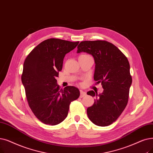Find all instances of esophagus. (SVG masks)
Returning a JSON list of instances; mask_svg holds the SVG:
<instances>
[{"label":"esophagus","instance_id":"34e87169","mask_svg":"<svg viewBox=\"0 0 153 153\" xmlns=\"http://www.w3.org/2000/svg\"><path fill=\"white\" fill-rule=\"evenodd\" d=\"M85 95H86V92H84V91H83L82 90H80V97H83Z\"/></svg>","mask_w":153,"mask_h":153}]
</instances>
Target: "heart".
Here are the masks:
<instances>
[{"mask_svg":"<svg viewBox=\"0 0 153 153\" xmlns=\"http://www.w3.org/2000/svg\"><path fill=\"white\" fill-rule=\"evenodd\" d=\"M84 55H85V54H84Z\"/></svg>","mask_w":153,"mask_h":153,"instance_id":"b5f03b06","label":"heart"}]
</instances>
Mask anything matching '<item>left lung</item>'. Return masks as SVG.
Masks as SVG:
<instances>
[{
  "label": "left lung",
  "instance_id": "left-lung-1",
  "mask_svg": "<svg viewBox=\"0 0 153 153\" xmlns=\"http://www.w3.org/2000/svg\"><path fill=\"white\" fill-rule=\"evenodd\" d=\"M91 54L96 63L94 79L101 83L102 94L90 91L94 103L87 109L90 120L97 126H107L117 120L128 104L132 77L127 57L116 45L106 41H85L77 46V53Z\"/></svg>",
  "mask_w": 153,
  "mask_h": 153
}]
</instances>
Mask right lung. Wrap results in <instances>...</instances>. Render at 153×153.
Here are the masks:
<instances>
[{
    "instance_id": "add662e5",
    "label": "right lung",
    "mask_w": 153,
    "mask_h": 153,
    "mask_svg": "<svg viewBox=\"0 0 153 153\" xmlns=\"http://www.w3.org/2000/svg\"><path fill=\"white\" fill-rule=\"evenodd\" d=\"M79 42L48 39L37 45L25 59L21 79L27 101L33 113L44 124L54 126L62 122L71 102L80 96L74 86L60 89L56 80L65 55Z\"/></svg>"
}]
</instances>
